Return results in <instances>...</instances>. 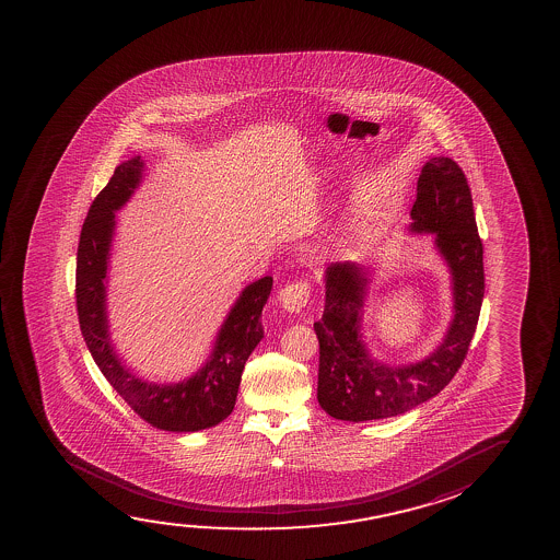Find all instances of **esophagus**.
Listing matches in <instances>:
<instances>
[{
    "label": "esophagus",
    "mask_w": 560,
    "mask_h": 560,
    "mask_svg": "<svg viewBox=\"0 0 560 560\" xmlns=\"http://www.w3.org/2000/svg\"><path fill=\"white\" fill-rule=\"evenodd\" d=\"M307 302H310V287L302 281L289 283L279 292V304L291 314H300Z\"/></svg>",
    "instance_id": "1"
}]
</instances>
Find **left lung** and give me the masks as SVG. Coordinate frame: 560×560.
Segmentation results:
<instances>
[{
	"instance_id": "8db88e82",
	"label": "left lung",
	"mask_w": 560,
	"mask_h": 560,
	"mask_svg": "<svg viewBox=\"0 0 560 560\" xmlns=\"http://www.w3.org/2000/svg\"><path fill=\"white\" fill-rule=\"evenodd\" d=\"M411 233L434 235L452 276L453 317L442 342L424 360L388 365L363 342L361 315L369 268L337 261L325 271V312L314 323L319 340L317 401L335 419L376 421L406 413L444 390L475 337L483 300V248L467 177L457 162L432 156L417 182Z\"/></svg>"
}]
</instances>
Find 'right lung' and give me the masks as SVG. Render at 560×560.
Here are the masks:
<instances>
[{"label": "right lung", "mask_w": 560, "mask_h": 560, "mask_svg": "<svg viewBox=\"0 0 560 560\" xmlns=\"http://www.w3.org/2000/svg\"><path fill=\"white\" fill-rule=\"evenodd\" d=\"M141 156L118 164L105 189L95 197L82 225L77 256L78 322L88 350L124 401L154 429L197 432L230 417L248 355L264 338L261 310L273 277H261L238 294L218 330L207 363L179 383L143 381L126 368L110 340L107 317V271L115 237L116 210L130 200L143 179Z\"/></svg>", "instance_id": "right-lung-1"}]
</instances>
